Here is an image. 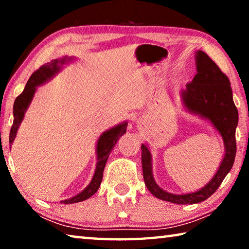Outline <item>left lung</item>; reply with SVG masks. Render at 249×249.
I'll return each mask as SVG.
<instances>
[{"label":"left lung","mask_w":249,"mask_h":249,"mask_svg":"<svg viewBox=\"0 0 249 249\" xmlns=\"http://www.w3.org/2000/svg\"><path fill=\"white\" fill-rule=\"evenodd\" d=\"M196 70L192 82L188 83L185 90L181 92V98L189 111L208 119L224 141L226 153L213 179L201 190L188 195L178 196L163 191L153 178L150 151L146 145H142V176L147 189L158 199L177 204L199 203L212 196L233 167L236 155L235 132L238 111L233 101L230 80L202 50L196 53Z\"/></svg>","instance_id":"obj_1"}]
</instances>
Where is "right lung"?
<instances>
[{
	"label": "right lung",
	"instance_id": "add662e5",
	"mask_svg": "<svg viewBox=\"0 0 249 249\" xmlns=\"http://www.w3.org/2000/svg\"><path fill=\"white\" fill-rule=\"evenodd\" d=\"M67 58L64 59H54L52 62H47L40 67L38 70H36L34 72L31 78L28 79L26 83V87H25L24 91L20 93L18 98L15 99L14 107H13V115H14V121L13 125H12L11 132H10V144L13 142L16 136V132L19 127V124L22 123L23 117L25 112L28 107L29 103L32 102V99L34 96V93L36 91V87L40 86L41 83L47 81L53 75L57 72L60 68V65L65 64ZM126 127H127V122L125 123H122L120 125L115 126V127L111 128L109 130L104 132L101 135L99 141H98V146H96V154H98V162H96V168L93 178H92L90 184L84 189V190L79 193L78 196H75L71 199L61 201V203L65 204H72L77 203V202H81L87 199H89L94 193L98 191L101 182H102L103 178V171L105 163H107V160L108 158L109 154H111L112 149L114 148L116 142L119 141V138L126 133Z\"/></svg>",
	"mask_w": 249,
	"mask_h": 249
}]
</instances>
